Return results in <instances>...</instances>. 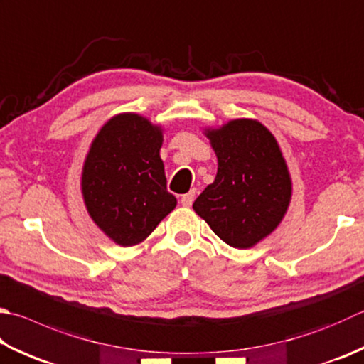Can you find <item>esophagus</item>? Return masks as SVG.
I'll return each mask as SVG.
<instances>
[{"instance_id":"1","label":"esophagus","mask_w":364,"mask_h":364,"mask_svg":"<svg viewBox=\"0 0 364 364\" xmlns=\"http://www.w3.org/2000/svg\"><path fill=\"white\" fill-rule=\"evenodd\" d=\"M195 195H196V190L191 188L188 193H185V195L181 196V204L183 205V208H190L191 203H193V200H195Z\"/></svg>"}]
</instances>
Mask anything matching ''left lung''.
I'll return each mask as SVG.
<instances>
[{"label":"left lung","instance_id":"left-lung-1","mask_svg":"<svg viewBox=\"0 0 364 364\" xmlns=\"http://www.w3.org/2000/svg\"><path fill=\"white\" fill-rule=\"evenodd\" d=\"M217 155L214 182L193 210L235 249H250L277 228L289 210L291 176L277 139L262 122L235 119L204 128Z\"/></svg>","mask_w":364,"mask_h":364}]
</instances>
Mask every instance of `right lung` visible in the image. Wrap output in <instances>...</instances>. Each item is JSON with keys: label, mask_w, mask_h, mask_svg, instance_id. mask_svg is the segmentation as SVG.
Masks as SVG:
<instances>
[{"label": "right lung", "mask_w": 364, "mask_h": 364, "mask_svg": "<svg viewBox=\"0 0 364 364\" xmlns=\"http://www.w3.org/2000/svg\"><path fill=\"white\" fill-rule=\"evenodd\" d=\"M163 132L144 115L122 112L101 127L88 149L82 198L92 220L117 245L144 242L176 208L160 156Z\"/></svg>", "instance_id": "right-lung-1"}]
</instances>
